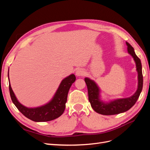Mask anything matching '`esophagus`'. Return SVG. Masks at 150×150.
Segmentation results:
<instances>
[{
  "label": "esophagus",
  "mask_w": 150,
  "mask_h": 150,
  "mask_svg": "<svg viewBox=\"0 0 150 150\" xmlns=\"http://www.w3.org/2000/svg\"><path fill=\"white\" fill-rule=\"evenodd\" d=\"M85 74V72L83 69H79L76 71V75L78 76H84V74Z\"/></svg>",
  "instance_id": "1"
}]
</instances>
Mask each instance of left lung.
Returning <instances> with one entry per match:
<instances>
[{"label":"left lung","instance_id":"8db88e82","mask_svg":"<svg viewBox=\"0 0 150 150\" xmlns=\"http://www.w3.org/2000/svg\"><path fill=\"white\" fill-rule=\"evenodd\" d=\"M128 46V51L132 56L136 62L138 71V85L136 93L132 96L127 98L117 99L110 103H103L99 99V89L94 81L86 78L85 83L87 85L88 91V99L93 110L99 114L103 115H113L120 114L129 110L134 105L139 96L143 89V78L142 74V66L139 58L136 55L133 47L128 42H126Z\"/></svg>","mask_w":150,"mask_h":150}]
</instances>
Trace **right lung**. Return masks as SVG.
<instances>
[{"mask_svg":"<svg viewBox=\"0 0 150 150\" xmlns=\"http://www.w3.org/2000/svg\"><path fill=\"white\" fill-rule=\"evenodd\" d=\"M76 81L74 74H71L62 81L57 91L49 103L44 106L29 108L21 104L13 93L9 82V92L13 103L19 111L29 120L35 122H45L55 120L61 116L64 111L67 94L72 84ZM9 81V78H8Z\"/></svg>","mask_w":150,"mask_h":150,"instance_id":"add662e5","label":"right lung"}]
</instances>
